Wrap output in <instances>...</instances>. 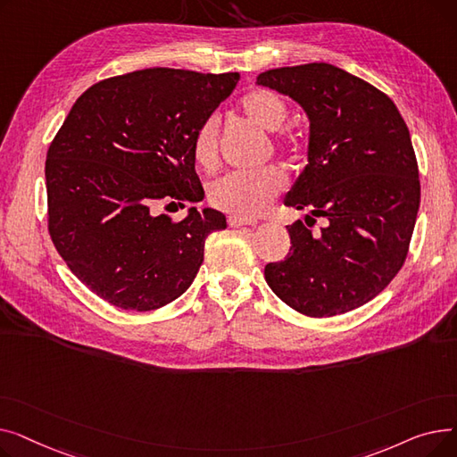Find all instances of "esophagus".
<instances>
[{
  "label": "esophagus",
  "mask_w": 457,
  "mask_h": 457,
  "mask_svg": "<svg viewBox=\"0 0 457 457\" xmlns=\"http://www.w3.org/2000/svg\"><path fill=\"white\" fill-rule=\"evenodd\" d=\"M228 224H229L231 228H243V226H255L257 222L248 220V219H238V216H229Z\"/></svg>",
  "instance_id": "34e87169"
}]
</instances>
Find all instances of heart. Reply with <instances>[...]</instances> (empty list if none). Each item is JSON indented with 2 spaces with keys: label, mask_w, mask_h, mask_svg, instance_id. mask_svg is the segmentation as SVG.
Returning <instances> with one entry per match:
<instances>
[{
  "label": "heart",
  "mask_w": 457,
  "mask_h": 457,
  "mask_svg": "<svg viewBox=\"0 0 457 457\" xmlns=\"http://www.w3.org/2000/svg\"><path fill=\"white\" fill-rule=\"evenodd\" d=\"M243 116L253 126L276 131L289 116V109L281 96L272 90L257 88L246 94L241 102ZM289 148H296V138H283ZM192 154L196 162L211 170L219 162V144H216V120L207 118L195 133ZM283 190V176L276 168H262L257 172H229L216 178L207 187L209 202L220 211L238 219H255L265 212Z\"/></svg>",
  "instance_id": "1"
}]
</instances>
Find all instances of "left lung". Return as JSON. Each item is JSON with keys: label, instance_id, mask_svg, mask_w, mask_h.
Instances as JSON below:
<instances>
[{"label": "left lung", "instance_id": "obj_1", "mask_svg": "<svg viewBox=\"0 0 457 457\" xmlns=\"http://www.w3.org/2000/svg\"><path fill=\"white\" fill-rule=\"evenodd\" d=\"M257 85L309 118L307 164L285 205L328 220L320 233L287 226L291 250L265 279L302 315L348 313L386 289L410 250L420 205L410 129L387 94L328 62L267 70Z\"/></svg>", "mask_w": 457, "mask_h": 457}]
</instances>
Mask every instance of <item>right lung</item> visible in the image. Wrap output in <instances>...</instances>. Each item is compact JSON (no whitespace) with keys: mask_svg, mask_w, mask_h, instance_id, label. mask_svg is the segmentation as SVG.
Listing matches in <instances>:
<instances>
[{"mask_svg":"<svg viewBox=\"0 0 457 457\" xmlns=\"http://www.w3.org/2000/svg\"><path fill=\"white\" fill-rule=\"evenodd\" d=\"M237 71L146 68L87 88L46 159L47 229L68 269L120 309L152 311L195 281L216 209L174 222L157 207L204 200L196 129L233 92Z\"/></svg>","mask_w":457,"mask_h":457,"instance_id":"right-lung-1","label":"right lung"}]
</instances>
